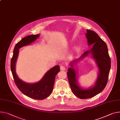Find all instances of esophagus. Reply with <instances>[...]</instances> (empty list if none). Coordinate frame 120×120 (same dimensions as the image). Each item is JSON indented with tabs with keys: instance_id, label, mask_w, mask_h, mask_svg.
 Segmentation results:
<instances>
[{
	"instance_id": "34e87169",
	"label": "esophagus",
	"mask_w": 120,
	"mask_h": 120,
	"mask_svg": "<svg viewBox=\"0 0 120 120\" xmlns=\"http://www.w3.org/2000/svg\"><path fill=\"white\" fill-rule=\"evenodd\" d=\"M60 69L61 70H62V71H64L66 70V68H65V67L64 66H61L60 67Z\"/></svg>"
}]
</instances>
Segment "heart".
Wrapping results in <instances>:
<instances>
[{
    "instance_id": "heart-1",
    "label": "heart",
    "mask_w": 120,
    "mask_h": 120,
    "mask_svg": "<svg viewBox=\"0 0 120 120\" xmlns=\"http://www.w3.org/2000/svg\"><path fill=\"white\" fill-rule=\"evenodd\" d=\"M75 50L76 51H77L78 50V48H75Z\"/></svg>"
}]
</instances>
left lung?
<instances>
[{"mask_svg":"<svg viewBox=\"0 0 120 120\" xmlns=\"http://www.w3.org/2000/svg\"><path fill=\"white\" fill-rule=\"evenodd\" d=\"M86 36L88 39L89 45H93L90 50L84 52L79 59L83 58L88 56L90 53L92 54V57L95 59L99 68V74L95 86L93 88L83 90L78 85L75 69L72 68L68 69L67 75L71 89L73 93L81 99L92 98L104 89L107 84L111 66V58L106 43L93 30H87ZM78 60V59H75L73 61V62H71V67H73V63H75Z\"/></svg>","mask_w":120,"mask_h":120,"instance_id":"1","label":"left lung"}]
</instances>
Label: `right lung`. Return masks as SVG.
Segmentation results:
<instances>
[{
  "mask_svg": "<svg viewBox=\"0 0 120 120\" xmlns=\"http://www.w3.org/2000/svg\"><path fill=\"white\" fill-rule=\"evenodd\" d=\"M39 36V34L30 35L24 37L17 43L14 47L13 54L11 60L10 68L14 82L19 90L25 95L31 99L42 100L49 96L51 94L56 76L60 71L59 66H54L50 69L40 81L34 84H28L19 79L15 71V64L19 49L21 47L30 44Z\"/></svg>",
  "mask_w": 120,
  "mask_h": 120,
  "instance_id": "obj_1",
  "label": "right lung"
}]
</instances>
